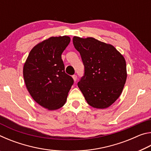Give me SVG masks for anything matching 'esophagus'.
Wrapping results in <instances>:
<instances>
[{
	"label": "esophagus",
	"mask_w": 151,
	"mask_h": 151,
	"mask_svg": "<svg viewBox=\"0 0 151 151\" xmlns=\"http://www.w3.org/2000/svg\"><path fill=\"white\" fill-rule=\"evenodd\" d=\"M73 78L74 81L76 82V79H77V76H76V75H73Z\"/></svg>",
	"instance_id": "1"
}]
</instances>
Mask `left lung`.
Here are the masks:
<instances>
[{"instance_id":"1","label":"left lung","mask_w":151,"mask_h":151,"mask_svg":"<svg viewBox=\"0 0 151 151\" xmlns=\"http://www.w3.org/2000/svg\"><path fill=\"white\" fill-rule=\"evenodd\" d=\"M73 40L85 66L78 88L89 105L108 108L118 99L126 83L124 57L112 45L93 37H74Z\"/></svg>"}]
</instances>
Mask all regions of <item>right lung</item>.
Masks as SVG:
<instances>
[{"label": "right lung", "instance_id": "1", "mask_svg": "<svg viewBox=\"0 0 151 151\" xmlns=\"http://www.w3.org/2000/svg\"><path fill=\"white\" fill-rule=\"evenodd\" d=\"M70 41L68 36L51 37L30 50L24 64L23 76L35 101L50 111L65 104L73 79L65 73L61 55Z\"/></svg>", "mask_w": 151, "mask_h": 151}]
</instances>
